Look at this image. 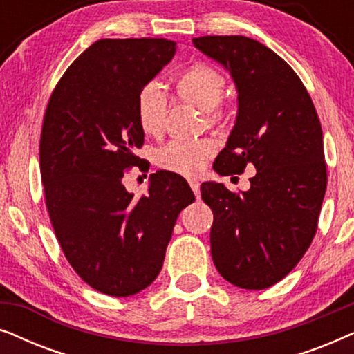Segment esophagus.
<instances>
[{"mask_svg": "<svg viewBox=\"0 0 354 354\" xmlns=\"http://www.w3.org/2000/svg\"><path fill=\"white\" fill-rule=\"evenodd\" d=\"M188 183H190V188L193 190V193L196 195V198L200 196V183H198L196 180H190Z\"/></svg>", "mask_w": 354, "mask_h": 354, "instance_id": "obj_1", "label": "esophagus"}]
</instances>
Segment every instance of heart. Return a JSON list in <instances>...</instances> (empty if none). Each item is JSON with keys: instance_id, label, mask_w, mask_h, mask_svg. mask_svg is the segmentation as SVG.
<instances>
[{"instance_id": "b5f03b06", "label": "heart", "mask_w": 354, "mask_h": 354, "mask_svg": "<svg viewBox=\"0 0 354 354\" xmlns=\"http://www.w3.org/2000/svg\"><path fill=\"white\" fill-rule=\"evenodd\" d=\"M224 90V75L206 62H195L187 67L174 82L176 98L180 103L205 113L209 124H217L225 118V111L219 106ZM135 111H137L140 127L145 133L153 135V137L162 133L167 115V103L162 88L156 82H149L138 91ZM214 145L209 140L172 142L159 151L158 164L164 171L195 177L205 169L207 159L214 154Z\"/></svg>"}]
</instances>
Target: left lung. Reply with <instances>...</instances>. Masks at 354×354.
<instances>
[{"label": "left lung", "mask_w": 354, "mask_h": 354, "mask_svg": "<svg viewBox=\"0 0 354 354\" xmlns=\"http://www.w3.org/2000/svg\"><path fill=\"white\" fill-rule=\"evenodd\" d=\"M192 41L229 71L239 93L235 125L214 171L256 169L246 192L201 185L214 214L212 261L235 287L268 288L299 263L316 235L327 187L321 122L299 77L263 43L241 35Z\"/></svg>", "instance_id": "8db88e82"}]
</instances>
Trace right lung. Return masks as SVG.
<instances>
[{"label":"right lung","mask_w":354,"mask_h":354,"mask_svg":"<svg viewBox=\"0 0 354 354\" xmlns=\"http://www.w3.org/2000/svg\"><path fill=\"white\" fill-rule=\"evenodd\" d=\"M174 55L166 38L95 41L57 82L43 119L40 172L56 239L80 279L109 297L153 283L178 212L195 201L174 172L151 174L140 198L122 183L142 161L137 95Z\"/></svg>","instance_id":"right-lung-1"}]
</instances>
